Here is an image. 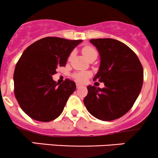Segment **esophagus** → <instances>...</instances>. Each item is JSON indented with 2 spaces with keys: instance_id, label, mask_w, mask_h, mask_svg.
I'll return each mask as SVG.
<instances>
[{
  "instance_id": "1",
  "label": "esophagus",
  "mask_w": 158,
  "mask_h": 158,
  "mask_svg": "<svg viewBox=\"0 0 158 158\" xmlns=\"http://www.w3.org/2000/svg\"><path fill=\"white\" fill-rule=\"evenodd\" d=\"M76 87H77V88H79V87H81V85L80 84H78V83H77V84H76Z\"/></svg>"
}]
</instances>
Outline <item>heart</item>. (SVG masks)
Returning a JSON list of instances; mask_svg holds the SVG:
<instances>
[{
    "instance_id": "obj_1",
    "label": "heart",
    "mask_w": 158,
    "mask_h": 158,
    "mask_svg": "<svg viewBox=\"0 0 158 158\" xmlns=\"http://www.w3.org/2000/svg\"><path fill=\"white\" fill-rule=\"evenodd\" d=\"M82 53L83 55L86 57L87 59L90 58L91 56L94 55V54H98L97 51L92 47H84L82 49ZM90 76V74L88 72H78L75 73V74L73 75V77L78 82H84L87 79V77Z\"/></svg>"
}]
</instances>
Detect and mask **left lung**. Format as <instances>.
<instances>
[{
  "mask_svg": "<svg viewBox=\"0 0 158 158\" xmlns=\"http://www.w3.org/2000/svg\"><path fill=\"white\" fill-rule=\"evenodd\" d=\"M90 41L101 57L94 81L104 82V87L87 86L84 105L98 119L113 121L128 112L137 100L143 85V67L135 53L119 40L98 38Z\"/></svg>",
  "mask_w": 158,
  "mask_h": 158,
  "instance_id": "obj_1",
  "label": "left lung"
}]
</instances>
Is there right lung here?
I'll use <instances>...</instances> for the list:
<instances>
[{
  "instance_id": "1",
  "label": "right lung",
  "mask_w": 158,
  "mask_h": 158,
  "mask_svg": "<svg viewBox=\"0 0 158 158\" xmlns=\"http://www.w3.org/2000/svg\"><path fill=\"white\" fill-rule=\"evenodd\" d=\"M82 40L48 37L26 48L14 73L15 95L30 118L48 122L60 116L76 84L66 79L58 85L52 78L58 67L65 66L68 57Z\"/></svg>"
}]
</instances>
